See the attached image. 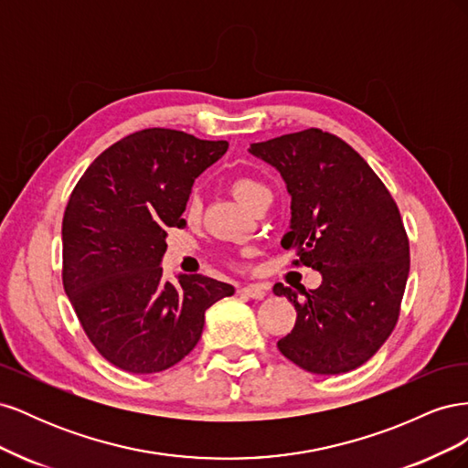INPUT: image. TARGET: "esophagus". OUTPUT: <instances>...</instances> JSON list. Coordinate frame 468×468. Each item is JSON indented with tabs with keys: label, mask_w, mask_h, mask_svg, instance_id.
<instances>
[{
	"label": "esophagus",
	"mask_w": 468,
	"mask_h": 468,
	"mask_svg": "<svg viewBox=\"0 0 468 468\" xmlns=\"http://www.w3.org/2000/svg\"><path fill=\"white\" fill-rule=\"evenodd\" d=\"M239 292L250 296V299H253V301H261L267 294V287L260 285V282H251V285H244L242 289H239Z\"/></svg>",
	"instance_id": "34e87169"
}]
</instances>
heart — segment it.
<instances>
[{
    "label": "heart",
    "mask_w": 468,
    "mask_h": 468,
    "mask_svg": "<svg viewBox=\"0 0 468 468\" xmlns=\"http://www.w3.org/2000/svg\"><path fill=\"white\" fill-rule=\"evenodd\" d=\"M261 191H267V187L263 186L261 181L258 179H251V177H238L232 181V193L236 199L242 203L246 208H250V205L253 203V199L261 193ZM197 212H199V201H197V197H193V199L189 201L187 205V215L189 217H195Z\"/></svg>",
    "instance_id": "1"
}]
</instances>
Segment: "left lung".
I'll return each instance as SVG.
<instances>
[{
    "mask_svg": "<svg viewBox=\"0 0 468 468\" xmlns=\"http://www.w3.org/2000/svg\"><path fill=\"white\" fill-rule=\"evenodd\" d=\"M271 164L291 195V230L281 246L294 265L322 273L314 291L285 294L296 310L279 351L314 375H342L369 361L392 334L410 271L400 210L361 155L320 129L282 134L250 146Z\"/></svg>",
    "mask_w": 468,
    "mask_h": 468,
    "instance_id": "1",
    "label": "left lung"
}]
</instances>
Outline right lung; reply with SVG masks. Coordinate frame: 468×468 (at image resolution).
Segmentation results:
<instances>
[{"instance_id":"obj_1","label":"right lung","mask_w":468,"mask_h":468,"mask_svg":"<svg viewBox=\"0 0 468 468\" xmlns=\"http://www.w3.org/2000/svg\"><path fill=\"white\" fill-rule=\"evenodd\" d=\"M229 150L172 129H144L99 154L62 220V282L90 342L119 369L160 373L189 356L205 313L229 282L160 267L167 229H181L191 187Z\"/></svg>"}]
</instances>
